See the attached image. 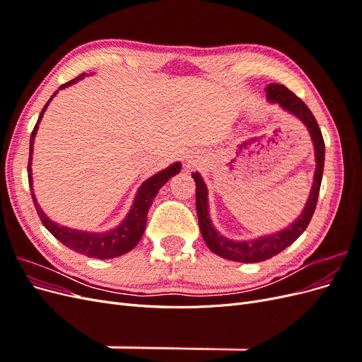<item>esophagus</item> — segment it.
Masks as SVG:
<instances>
[{"instance_id": "34e87169", "label": "esophagus", "mask_w": 362, "mask_h": 362, "mask_svg": "<svg viewBox=\"0 0 362 362\" xmlns=\"http://www.w3.org/2000/svg\"><path fill=\"white\" fill-rule=\"evenodd\" d=\"M198 164H199V161L196 160V158H190L189 160V166H198Z\"/></svg>"}]
</instances>
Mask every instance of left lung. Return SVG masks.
<instances>
[{
    "instance_id": "obj_1",
    "label": "left lung",
    "mask_w": 362,
    "mask_h": 362,
    "mask_svg": "<svg viewBox=\"0 0 362 362\" xmlns=\"http://www.w3.org/2000/svg\"><path fill=\"white\" fill-rule=\"evenodd\" d=\"M266 95L270 103L279 104L284 110L294 115L299 120H302L303 125L308 128L310 136L314 145L315 152V172H314V182L311 187L310 198L305 204L302 214L296 218V221L288 225V228L282 229L276 234H269L264 237H258L255 240H245V242H234L223 237L221 233L216 231L210 214H208V192L206 185L202 180L201 175L196 172L192 177L196 182V211H198L199 218V229L204 237V242L210 247L211 252L216 255L238 261V262H259L269 259L272 257L278 255L290 245H293L299 235L305 231L308 226L311 217L314 214L317 199H319L320 184L323 177V168H325V141L319 124L300 98L296 96L290 92L286 86L273 83L266 87Z\"/></svg>"
}]
</instances>
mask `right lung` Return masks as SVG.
Wrapping results in <instances>:
<instances>
[{
    "instance_id": "obj_1",
    "label": "right lung",
    "mask_w": 362,
    "mask_h": 362,
    "mask_svg": "<svg viewBox=\"0 0 362 362\" xmlns=\"http://www.w3.org/2000/svg\"><path fill=\"white\" fill-rule=\"evenodd\" d=\"M86 74H81L76 76V78L64 83L60 86V89H64V87H69L74 83L78 80L84 78ZM57 93V92H56ZM54 93V95H56ZM54 95L49 98V101L43 107V110L40 112V116L37 119V122L35 125V129H33L31 137H30V158H28V184H30V190H31V198L33 202H35L36 211L40 217V222L43 223L48 231L56 237L60 243H63L66 247H69L74 252H78L81 255L90 257V258H100V259H108V258H116L127 254L131 249H133L139 242L141 235L145 233L146 228V221H148V211L149 206L152 205V201L157 196L158 190L166 184L173 175L180 173L181 170V163H173L172 166L168 169H164L158 172L154 177H151L146 180L144 184L140 185V189L136 194V199L133 206H131L129 213L124 218V222L119 226L108 233H84V231H76V229L68 228V226H62L57 225L56 222L49 221V217L42 211V208L39 206L36 196L33 193V177H31V156H33V144H35V137L39 128V122L45 113L48 104L54 98Z\"/></svg>"
}]
</instances>
